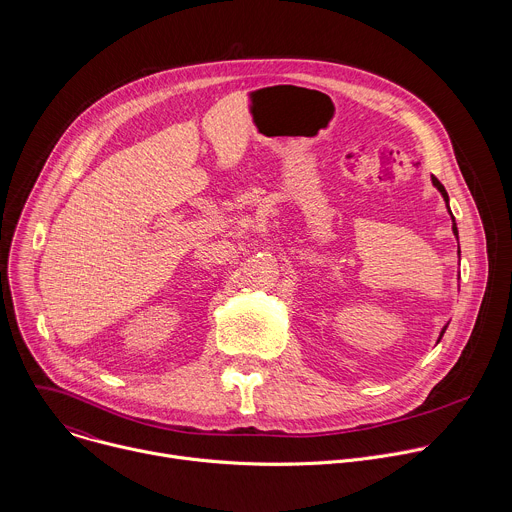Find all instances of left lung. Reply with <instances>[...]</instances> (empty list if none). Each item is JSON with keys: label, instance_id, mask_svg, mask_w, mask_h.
I'll return each mask as SVG.
<instances>
[{"label": "left lung", "instance_id": "1", "mask_svg": "<svg viewBox=\"0 0 512 512\" xmlns=\"http://www.w3.org/2000/svg\"><path fill=\"white\" fill-rule=\"evenodd\" d=\"M431 184H433L437 190H440V194H442V198H444V202H446V206H448V212H450V216H452V231H454V237L458 239V227H456V218H454V214H452V210H450V196H448V192H446L444 184H442L440 180H437L435 176H431ZM458 257H460V243H458ZM446 328H448V326H444V328H442V332H440V338H437V342L442 340V336H444Z\"/></svg>", "mask_w": 512, "mask_h": 512}]
</instances>
